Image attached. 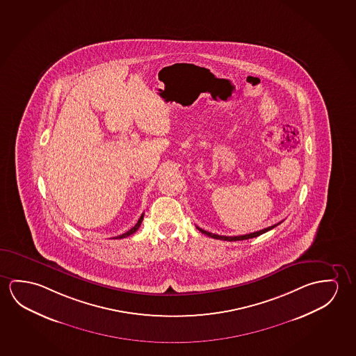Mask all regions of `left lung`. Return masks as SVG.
<instances>
[{"label":"left lung","instance_id":"8db88e82","mask_svg":"<svg viewBox=\"0 0 356 356\" xmlns=\"http://www.w3.org/2000/svg\"><path fill=\"white\" fill-rule=\"evenodd\" d=\"M281 222H282V221H281ZM281 222L275 224V225L268 226V227L262 229V230H259V232H250V234H245V235H240V236H222V235H216V234H213V232H205V230L200 229V227H197V230L200 232H203L205 235H208V236L216 238V240H225V241H241V240H248V238H252V237L260 236L262 234L270 232V230L273 229V227H276L277 225H280Z\"/></svg>","mask_w":356,"mask_h":356}]
</instances>
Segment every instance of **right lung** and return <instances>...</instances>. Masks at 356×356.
Wrapping results in <instances>:
<instances>
[{"instance_id":"right-lung-1","label":"right lung","mask_w":356,"mask_h":356,"mask_svg":"<svg viewBox=\"0 0 356 356\" xmlns=\"http://www.w3.org/2000/svg\"><path fill=\"white\" fill-rule=\"evenodd\" d=\"M142 220H143V214L141 215V218L138 219V221H137V224H136L131 230H129V232H124V234H122V235H120V236L113 237V238H124V237L130 236V235H132L134 232H137L138 230V227L141 226Z\"/></svg>"}]
</instances>
